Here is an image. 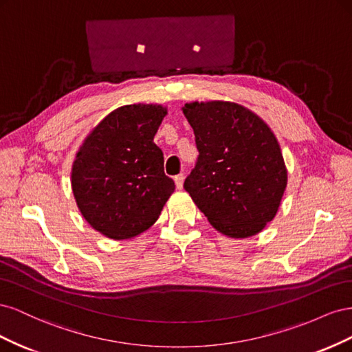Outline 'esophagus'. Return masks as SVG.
<instances>
[{
  "instance_id": "1",
  "label": "esophagus",
  "mask_w": 352,
  "mask_h": 352,
  "mask_svg": "<svg viewBox=\"0 0 352 352\" xmlns=\"http://www.w3.org/2000/svg\"><path fill=\"white\" fill-rule=\"evenodd\" d=\"M184 180H185L184 175L175 176V184H176V188H177V189H182V188H184Z\"/></svg>"
}]
</instances>
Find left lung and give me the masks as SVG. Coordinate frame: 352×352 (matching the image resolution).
<instances>
[{"instance_id":"1","label":"left lung","mask_w":352,"mask_h":352,"mask_svg":"<svg viewBox=\"0 0 352 352\" xmlns=\"http://www.w3.org/2000/svg\"><path fill=\"white\" fill-rule=\"evenodd\" d=\"M182 111L199 151L185 190L223 235H257L274 219L287 184L273 131L261 117L230 101H194Z\"/></svg>"}]
</instances>
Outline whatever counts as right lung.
I'll list each match as a JSON object with an SVG mask.
<instances>
[{
	"label": "right lung",
	"mask_w": 352,
	"mask_h": 352,
	"mask_svg": "<svg viewBox=\"0 0 352 352\" xmlns=\"http://www.w3.org/2000/svg\"><path fill=\"white\" fill-rule=\"evenodd\" d=\"M167 114L160 104L113 110L79 146L72 190L89 226L114 241L133 239L157 221L175 190L154 136Z\"/></svg>",
	"instance_id": "1"
}]
</instances>
